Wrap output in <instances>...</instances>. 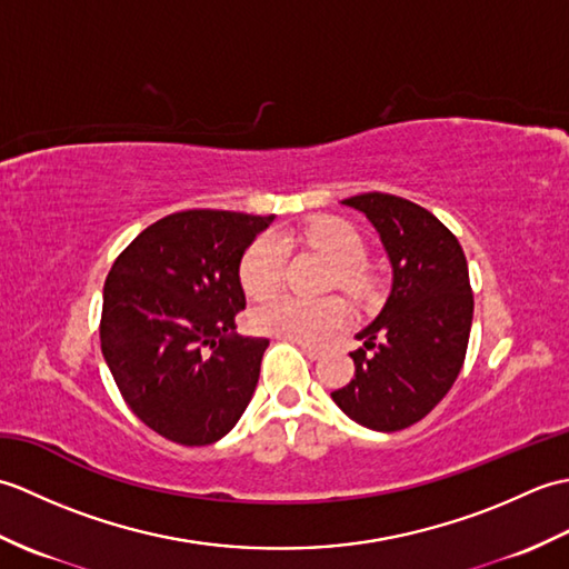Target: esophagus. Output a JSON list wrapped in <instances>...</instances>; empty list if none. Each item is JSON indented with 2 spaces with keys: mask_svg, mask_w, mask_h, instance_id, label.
<instances>
[{
  "mask_svg": "<svg viewBox=\"0 0 569 569\" xmlns=\"http://www.w3.org/2000/svg\"><path fill=\"white\" fill-rule=\"evenodd\" d=\"M293 345H298L300 349H303V355L306 357H310V359H320L322 357V352H325V347H320V345H312V342H303V340H291Z\"/></svg>",
  "mask_w": 569,
  "mask_h": 569,
  "instance_id": "obj_1",
  "label": "esophagus"
}]
</instances>
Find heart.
<instances>
[{
	"instance_id": "heart-1",
	"label": "heart",
	"mask_w": 569,
	"mask_h": 569,
	"mask_svg": "<svg viewBox=\"0 0 569 569\" xmlns=\"http://www.w3.org/2000/svg\"><path fill=\"white\" fill-rule=\"evenodd\" d=\"M296 237L320 249L325 257L337 263V281L347 293H367L369 276L361 269L367 247L352 224L337 220V217H320V220L308 222ZM283 244L273 234H263L241 257L239 281L247 296L266 298L278 291L283 281ZM345 320L347 308L337 298L308 300L298 296H276L251 312V322L259 332L303 342H325L342 328Z\"/></svg>"
}]
</instances>
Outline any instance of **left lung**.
<instances>
[{"instance_id":"left-lung-1","label":"left lung","mask_w":569,"mask_h":569,"mask_svg":"<svg viewBox=\"0 0 569 569\" xmlns=\"http://www.w3.org/2000/svg\"><path fill=\"white\" fill-rule=\"evenodd\" d=\"M342 204L377 229L393 281L377 320L357 332L355 379L332 401L359 426L396 432L426 418L465 365L475 312L467 259L450 229L406 198L361 192Z\"/></svg>"}]
</instances>
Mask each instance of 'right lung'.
I'll return each mask as SVG.
<instances>
[{"mask_svg": "<svg viewBox=\"0 0 569 569\" xmlns=\"http://www.w3.org/2000/svg\"><path fill=\"white\" fill-rule=\"evenodd\" d=\"M271 217L183 210L131 241L104 281L100 342L134 416L166 440L212 445L259 381L263 337L237 335L239 263Z\"/></svg>", "mask_w": 569, "mask_h": 569, "instance_id": "obj_1", "label": "right lung"}]
</instances>
